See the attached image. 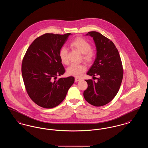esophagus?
I'll use <instances>...</instances> for the list:
<instances>
[{"label":"esophagus","mask_w":148,"mask_h":148,"mask_svg":"<svg viewBox=\"0 0 148 148\" xmlns=\"http://www.w3.org/2000/svg\"><path fill=\"white\" fill-rule=\"evenodd\" d=\"M80 80H81V79H80V78H79V77H75V82H79V81H80Z\"/></svg>","instance_id":"esophagus-1"}]
</instances>
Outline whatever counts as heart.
Instances as JSON below:
<instances>
[{
  "label": "heart",
  "mask_w": 148,
  "mask_h": 148,
  "mask_svg": "<svg viewBox=\"0 0 148 148\" xmlns=\"http://www.w3.org/2000/svg\"><path fill=\"white\" fill-rule=\"evenodd\" d=\"M70 46L71 48L77 50L83 54L82 59L86 63H92L94 60L95 53L94 51L92 49L90 44L84 39L80 37H77L71 42ZM59 56L62 63L64 65L69 64L68 51L66 48L63 47L60 48L59 52ZM86 69V67L84 64H72L67 69L66 71L67 74L69 75L79 77L85 72Z\"/></svg>",
  "instance_id": "obj_1"
}]
</instances>
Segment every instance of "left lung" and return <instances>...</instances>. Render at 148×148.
Segmentation results:
<instances>
[{"instance_id": "1", "label": "left lung", "mask_w": 148, "mask_h": 148, "mask_svg": "<svg viewBox=\"0 0 148 148\" xmlns=\"http://www.w3.org/2000/svg\"><path fill=\"white\" fill-rule=\"evenodd\" d=\"M86 35L93 38L97 49L95 60L87 74L99 77L95 78L97 82L85 80L88 88L83 95L92 106H101L111 101L119 91L123 77V65L112 40L97 32H90Z\"/></svg>"}]
</instances>
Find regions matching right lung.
<instances>
[{"instance_id": "1", "label": "right lung", "mask_w": 148, "mask_h": 148, "mask_svg": "<svg viewBox=\"0 0 148 148\" xmlns=\"http://www.w3.org/2000/svg\"><path fill=\"white\" fill-rule=\"evenodd\" d=\"M71 33L64 35L46 33L33 41L23 58L21 73L30 99L44 108L60 104L65 98L74 77H61L65 69L59 52Z\"/></svg>"}]
</instances>
